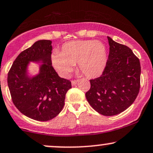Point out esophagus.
I'll list each match as a JSON object with an SVG mask.
<instances>
[{
    "mask_svg": "<svg viewBox=\"0 0 153 153\" xmlns=\"http://www.w3.org/2000/svg\"><path fill=\"white\" fill-rule=\"evenodd\" d=\"M78 82V80H72V82H71V84H72V85L73 86H74V85H75L77 84V82Z\"/></svg>",
    "mask_w": 153,
    "mask_h": 153,
    "instance_id": "34e87169",
    "label": "esophagus"
}]
</instances>
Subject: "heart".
I'll return each mask as SVG.
<instances>
[{
	"instance_id": "heart-1",
	"label": "heart",
	"mask_w": 153,
	"mask_h": 153,
	"mask_svg": "<svg viewBox=\"0 0 153 153\" xmlns=\"http://www.w3.org/2000/svg\"><path fill=\"white\" fill-rule=\"evenodd\" d=\"M52 63L62 77L71 74L75 64L87 78H97L103 73L108 60L105 46L99 40H78L64 43L59 53L52 55Z\"/></svg>"
}]
</instances>
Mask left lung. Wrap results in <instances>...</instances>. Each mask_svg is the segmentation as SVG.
Wrapping results in <instances>:
<instances>
[{
	"label": "left lung",
	"mask_w": 153,
	"mask_h": 153,
	"mask_svg": "<svg viewBox=\"0 0 153 153\" xmlns=\"http://www.w3.org/2000/svg\"><path fill=\"white\" fill-rule=\"evenodd\" d=\"M110 52L103 73L91 80L85 93L88 102L95 111L105 116L122 113L133 103L140 86L139 59L126 45L108 36Z\"/></svg>",
	"instance_id": "8db88e82"
}]
</instances>
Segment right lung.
Segmentation results:
<instances>
[{"mask_svg":"<svg viewBox=\"0 0 153 153\" xmlns=\"http://www.w3.org/2000/svg\"><path fill=\"white\" fill-rule=\"evenodd\" d=\"M52 41L40 40L18 55L8 72V85L12 100L25 116L48 121L60 113L71 82L60 78L52 66ZM39 63L37 74H30V62Z\"/></svg>","mask_w":153,"mask_h":153,"instance_id":"right-lung-1","label":"right lung"}]
</instances>
